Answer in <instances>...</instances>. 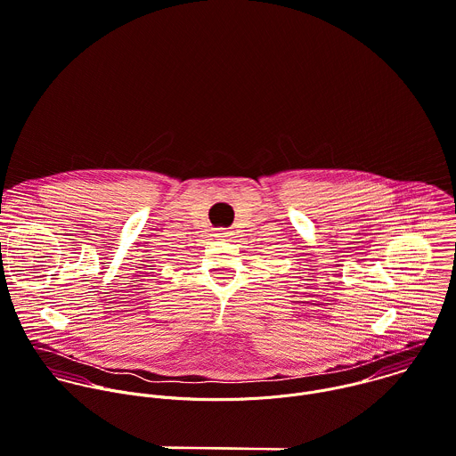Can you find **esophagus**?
Here are the masks:
<instances>
[{"instance_id": "34e87169", "label": "esophagus", "mask_w": 456, "mask_h": 456, "mask_svg": "<svg viewBox=\"0 0 456 456\" xmlns=\"http://www.w3.org/2000/svg\"><path fill=\"white\" fill-rule=\"evenodd\" d=\"M230 235V232L226 230V228H217L216 232H214V237L216 239H226Z\"/></svg>"}]
</instances>
